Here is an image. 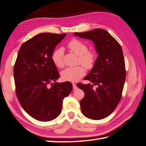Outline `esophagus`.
I'll list each match as a JSON object with an SVG mask.
<instances>
[{
    "mask_svg": "<svg viewBox=\"0 0 146 146\" xmlns=\"http://www.w3.org/2000/svg\"><path fill=\"white\" fill-rule=\"evenodd\" d=\"M72 86H73L74 90H76V89H77V86H76V84H74V83H72Z\"/></svg>",
    "mask_w": 146,
    "mask_h": 146,
    "instance_id": "34e87169",
    "label": "esophagus"
}]
</instances>
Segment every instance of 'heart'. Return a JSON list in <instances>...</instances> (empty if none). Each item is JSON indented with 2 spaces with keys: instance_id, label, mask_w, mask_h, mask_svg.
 Segmentation results:
<instances>
[{
  "instance_id": "1",
  "label": "heart",
  "mask_w": 146,
  "mask_h": 146,
  "mask_svg": "<svg viewBox=\"0 0 146 146\" xmlns=\"http://www.w3.org/2000/svg\"><path fill=\"white\" fill-rule=\"evenodd\" d=\"M68 47L74 53L78 56L77 64L84 65L86 69H91L96 60V55L94 52L89 51L88 46L82 41L78 40H71L68 43ZM64 50L58 48L53 52L52 58L56 67H64ZM83 65L74 67H68L61 72L62 79L66 81L76 82L84 76L86 69Z\"/></svg>"
}]
</instances>
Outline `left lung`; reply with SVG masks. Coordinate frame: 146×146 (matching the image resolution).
Segmentation results:
<instances>
[{"instance_id":"left-lung-1","label":"left lung","mask_w":146,"mask_h":146,"mask_svg":"<svg viewBox=\"0 0 146 146\" xmlns=\"http://www.w3.org/2000/svg\"><path fill=\"white\" fill-rule=\"evenodd\" d=\"M74 35L93 41L98 53L93 69L84 79L92 84H77L84 92L80 102L81 111L92 120L105 118L115 110L122 94L126 75L122 49L105 29L97 28Z\"/></svg>"}]
</instances>
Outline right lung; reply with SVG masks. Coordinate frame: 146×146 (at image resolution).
I'll return each instance as SVG.
<instances>
[{
    "instance_id": "add662e5",
    "label": "right lung",
    "mask_w": 146,
    "mask_h": 146,
    "mask_svg": "<svg viewBox=\"0 0 146 146\" xmlns=\"http://www.w3.org/2000/svg\"><path fill=\"white\" fill-rule=\"evenodd\" d=\"M65 36L38 34L24 43L17 54L14 67L17 98L25 111L37 120L57 117L64 98L72 90L70 82H55L60 74L52 58L55 46Z\"/></svg>"
}]
</instances>
